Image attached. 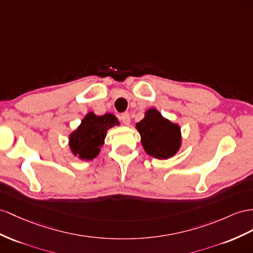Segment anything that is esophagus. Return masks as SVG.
Segmentation results:
<instances>
[{
	"label": "esophagus",
	"mask_w": 253,
	"mask_h": 253,
	"mask_svg": "<svg viewBox=\"0 0 253 253\" xmlns=\"http://www.w3.org/2000/svg\"><path fill=\"white\" fill-rule=\"evenodd\" d=\"M121 121L124 123L125 125L130 124V115H129L128 112H124L121 114Z\"/></svg>",
	"instance_id": "34e87169"
}]
</instances>
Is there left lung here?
<instances>
[{"mask_svg":"<svg viewBox=\"0 0 253 253\" xmlns=\"http://www.w3.org/2000/svg\"><path fill=\"white\" fill-rule=\"evenodd\" d=\"M141 134L145 152L158 159H168L175 154L180 145V129L165 119L157 110L150 109L145 118L135 124Z\"/></svg>","mask_w":253,"mask_h":253,"instance_id":"left-lung-1","label":"left lung"}]
</instances>
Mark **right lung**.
I'll use <instances>...</instances> for the list:
<instances>
[{
	"label": "right lung",
	"mask_w": 253,
	"mask_h": 253,
	"mask_svg": "<svg viewBox=\"0 0 253 253\" xmlns=\"http://www.w3.org/2000/svg\"><path fill=\"white\" fill-rule=\"evenodd\" d=\"M114 125H119V122L113 114L106 113L97 116L92 112L88 113L77 130L70 134L69 146L71 151L81 159H94L103 144L107 130Z\"/></svg>",
	"instance_id": "obj_1"
}]
</instances>
